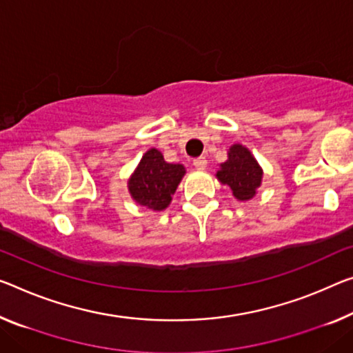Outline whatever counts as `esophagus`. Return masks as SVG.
<instances>
[{
  "mask_svg": "<svg viewBox=\"0 0 353 353\" xmlns=\"http://www.w3.org/2000/svg\"><path fill=\"white\" fill-rule=\"evenodd\" d=\"M194 167L195 169H199V170H203L205 167H207V159L205 158H197V159H194Z\"/></svg>",
  "mask_w": 353,
  "mask_h": 353,
  "instance_id": "1",
  "label": "esophagus"
}]
</instances>
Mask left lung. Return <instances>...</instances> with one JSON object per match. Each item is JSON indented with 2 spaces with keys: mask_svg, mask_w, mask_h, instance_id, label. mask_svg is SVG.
Returning a JSON list of instances; mask_svg holds the SVG:
<instances>
[{
  "mask_svg": "<svg viewBox=\"0 0 353 353\" xmlns=\"http://www.w3.org/2000/svg\"><path fill=\"white\" fill-rule=\"evenodd\" d=\"M227 154L229 159L219 165L216 178L232 189L233 197L243 202L251 200L262 184V167L251 151L240 143L232 145Z\"/></svg>",
  "mask_w": 353,
  "mask_h": 353,
  "instance_id": "1",
  "label": "left lung"
}]
</instances>
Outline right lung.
<instances>
[{"mask_svg":"<svg viewBox=\"0 0 353 353\" xmlns=\"http://www.w3.org/2000/svg\"><path fill=\"white\" fill-rule=\"evenodd\" d=\"M184 173V165L169 164L159 150L151 148L129 178V194L142 207L162 211L170 205Z\"/></svg>","mask_w":353,"mask_h":353,"instance_id":"1","label":"right lung"}]
</instances>
